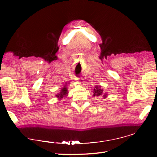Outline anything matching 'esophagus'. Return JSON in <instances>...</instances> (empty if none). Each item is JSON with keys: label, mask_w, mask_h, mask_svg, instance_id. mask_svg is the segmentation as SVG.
<instances>
[{"label": "esophagus", "mask_w": 157, "mask_h": 157, "mask_svg": "<svg viewBox=\"0 0 157 157\" xmlns=\"http://www.w3.org/2000/svg\"><path fill=\"white\" fill-rule=\"evenodd\" d=\"M75 80L77 81V82H80V83H82V79H81V78H77L76 79H75Z\"/></svg>", "instance_id": "esophagus-1"}]
</instances>
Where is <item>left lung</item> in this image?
<instances>
[{
    "mask_svg": "<svg viewBox=\"0 0 157 157\" xmlns=\"http://www.w3.org/2000/svg\"><path fill=\"white\" fill-rule=\"evenodd\" d=\"M94 96H99V95L102 94V89H101L100 87L95 86V89H94ZM106 96V95H104V97Z\"/></svg>",
    "mask_w": 157,
    "mask_h": 157,
    "instance_id": "obj_1",
    "label": "left lung"
}]
</instances>
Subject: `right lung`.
Returning a JSON list of instances; mask_svg holds the SVG:
<instances>
[{"label": "right lung", "mask_w": 157, "mask_h": 157, "mask_svg": "<svg viewBox=\"0 0 157 157\" xmlns=\"http://www.w3.org/2000/svg\"><path fill=\"white\" fill-rule=\"evenodd\" d=\"M66 94H67V88H66V86H63V88L62 89V91H61L60 94H59L57 95V97H59L61 99V98H63V96H66Z\"/></svg>", "instance_id": "add662e5"}]
</instances>
